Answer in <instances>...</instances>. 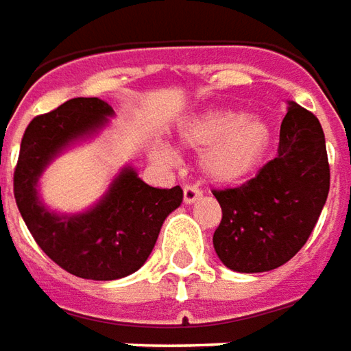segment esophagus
I'll list each match as a JSON object with an SVG mask.
<instances>
[{
    "mask_svg": "<svg viewBox=\"0 0 351 351\" xmlns=\"http://www.w3.org/2000/svg\"><path fill=\"white\" fill-rule=\"evenodd\" d=\"M201 195H203L201 189L195 187V185H185V187H183V201H185V204H193L195 201H199Z\"/></svg>",
    "mask_w": 351,
    "mask_h": 351,
    "instance_id": "esophagus-1",
    "label": "esophagus"
}]
</instances>
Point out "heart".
I'll return each instance as SVG.
<instances>
[{
  "instance_id": "b5f03b06",
  "label": "heart",
  "mask_w": 351,
  "mask_h": 351,
  "mask_svg": "<svg viewBox=\"0 0 351 351\" xmlns=\"http://www.w3.org/2000/svg\"><path fill=\"white\" fill-rule=\"evenodd\" d=\"M183 147L203 152L201 170L216 185H236L255 173L269 152L272 131L267 121L237 110H208L193 115L180 129ZM152 158L171 164L176 152L166 145L152 147Z\"/></svg>"
}]
</instances>
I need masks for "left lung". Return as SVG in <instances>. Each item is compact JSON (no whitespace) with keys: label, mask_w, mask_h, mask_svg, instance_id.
Returning a JSON list of instances; mask_svg holds the SVG:
<instances>
[{"label":"left lung","mask_w":351,"mask_h":351,"mask_svg":"<svg viewBox=\"0 0 351 351\" xmlns=\"http://www.w3.org/2000/svg\"><path fill=\"white\" fill-rule=\"evenodd\" d=\"M328 187L323 127L311 112L288 102L278 156L241 187L213 191L222 206L213 237L218 258L247 274L282 267L311 236Z\"/></svg>","instance_id":"left-lung-1"}]
</instances>
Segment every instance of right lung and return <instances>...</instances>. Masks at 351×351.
<instances>
[{
	"instance_id": "right-lung-1",
	"label": "right lung",
	"mask_w": 351,
	"mask_h": 351,
	"mask_svg": "<svg viewBox=\"0 0 351 351\" xmlns=\"http://www.w3.org/2000/svg\"><path fill=\"white\" fill-rule=\"evenodd\" d=\"M114 117L100 98H73L28 123L13 178L19 213L40 249L61 269L86 280H117L147 263L164 220L183 201L180 185L150 187L123 166L90 208L51 210L40 197V178L63 150L96 137Z\"/></svg>"
}]
</instances>
